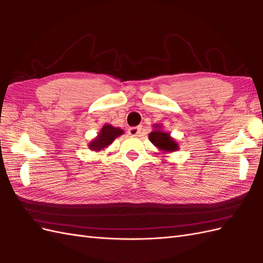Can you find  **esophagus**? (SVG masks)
I'll return each mask as SVG.
<instances>
[{"label":"esophagus","instance_id":"34e87169","mask_svg":"<svg viewBox=\"0 0 263 263\" xmlns=\"http://www.w3.org/2000/svg\"><path fill=\"white\" fill-rule=\"evenodd\" d=\"M141 130H142L141 126H132V127H130L129 131H127V132H129L131 137H139L142 132Z\"/></svg>","mask_w":263,"mask_h":263}]
</instances>
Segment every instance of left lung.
<instances>
[{
    "instance_id": "8db88e82",
    "label": "left lung",
    "mask_w": 263,
    "mask_h": 263,
    "mask_svg": "<svg viewBox=\"0 0 263 263\" xmlns=\"http://www.w3.org/2000/svg\"><path fill=\"white\" fill-rule=\"evenodd\" d=\"M149 140L162 152H174L178 150V143L170 134L160 129L159 125H155V130L149 134Z\"/></svg>"
}]
</instances>
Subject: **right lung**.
Segmentation results:
<instances>
[{"label":"right lung","instance_id":"right-lung-1","mask_svg":"<svg viewBox=\"0 0 263 263\" xmlns=\"http://www.w3.org/2000/svg\"><path fill=\"white\" fill-rule=\"evenodd\" d=\"M123 133L124 131L120 129V127H114L111 124H105L101 129L99 136H97L93 141L89 142L88 148L93 151L103 150Z\"/></svg>","mask_w":263,"mask_h":263}]
</instances>
